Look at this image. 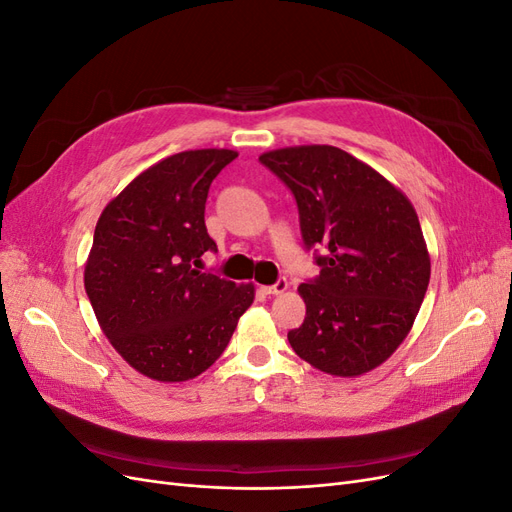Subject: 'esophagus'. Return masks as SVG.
Segmentation results:
<instances>
[{"instance_id":"esophagus-1","label":"esophagus","mask_w":512,"mask_h":512,"mask_svg":"<svg viewBox=\"0 0 512 512\" xmlns=\"http://www.w3.org/2000/svg\"><path fill=\"white\" fill-rule=\"evenodd\" d=\"M288 280H284V277H282V280H277L273 286H262V292H265V294H284L286 290H288Z\"/></svg>"}]
</instances>
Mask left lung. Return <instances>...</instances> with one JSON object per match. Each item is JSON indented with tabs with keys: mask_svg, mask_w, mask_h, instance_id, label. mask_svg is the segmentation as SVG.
<instances>
[{
	"mask_svg": "<svg viewBox=\"0 0 512 512\" xmlns=\"http://www.w3.org/2000/svg\"><path fill=\"white\" fill-rule=\"evenodd\" d=\"M260 162L297 198L305 245L324 247L318 280L299 286L305 320L288 333L292 350L337 378L380 367L408 337L431 275L408 196L333 145L273 149Z\"/></svg>",
	"mask_w": 512,
	"mask_h": 512,
	"instance_id": "left-lung-1",
	"label": "left lung"
}]
</instances>
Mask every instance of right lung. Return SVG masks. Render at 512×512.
I'll use <instances>...</instances> for the list:
<instances>
[{
    "instance_id": "add662e5",
    "label": "right lung",
    "mask_w": 512,
    "mask_h": 512,
    "mask_svg": "<svg viewBox=\"0 0 512 512\" xmlns=\"http://www.w3.org/2000/svg\"><path fill=\"white\" fill-rule=\"evenodd\" d=\"M239 156L190 149L136 175L102 209L85 262V290L121 359L156 382H185L226 350L254 303L235 284L194 265L218 245L207 235L211 181Z\"/></svg>"
}]
</instances>
